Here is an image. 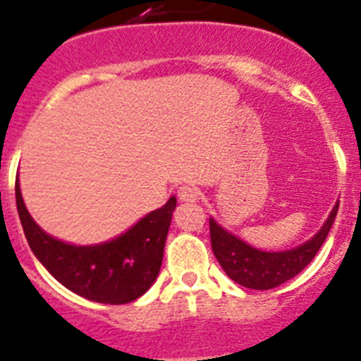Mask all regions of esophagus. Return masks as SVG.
Listing matches in <instances>:
<instances>
[{
    "label": "esophagus",
    "instance_id": "1",
    "mask_svg": "<svg viewBox=\"0 0 361 361\" xmlns=\"http://www.w3.org/2000/svg\"><path fill=\"white\" fill-rule=\"evenodd\" d=\"M200 197V190L191 184H184L178 188V200L180 202H197Z\"/></svg>",
    "mask_w": 361,
    "mask_h": 361
}]
</instances>
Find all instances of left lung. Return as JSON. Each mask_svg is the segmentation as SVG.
<instances>
[{"label":"left lung","mask_w":361,"mask_h":361,"mask_svg":"<svg viewBox=\"0 0 361 361\" xmlns=\"http://www.w3.org/2000/svg\"><path fill=\"white\" fill-rule=\"evenodd\" d=\"M338 206L336 200L333 212L329 213L317 235H312L304 244L286 251H262L257 250L247 242L237 237L235 233L228 231L209 219V235H212V250L219 260L220 267L233 282L240 283L250 289H273L280 283L288 282L296 276L311 262L322 244L325 242L329 229L336 219Z\"/></svg>","instance_id":"8db88e82"}]
</instances>
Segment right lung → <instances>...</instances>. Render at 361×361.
Instances as JSON below:
<instances>
[{
  "mask_svg": "<svg viewBox=\"0 0 361 361\" xmlns=\"http://www.w3.org/2000/svg\"><path fill=\"white\" fill-rule=\"evenodd\" d=\"M16 204L32 253L57 282L86 300L119 305L145 295L157 279L177 199L170 197L119 237L92 245L68 244L43 231L25 206L19 180Z\"/></svg>",
  "mask_w": 361,
  "mask_h": 361,
  "instance_id": "1",
  "label": "right lung"
}]
</instances>
